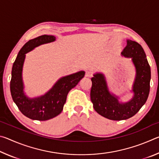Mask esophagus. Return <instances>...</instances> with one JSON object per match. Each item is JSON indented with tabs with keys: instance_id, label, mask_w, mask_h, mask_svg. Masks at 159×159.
I'll return each mask as SVG.
<instances>
[{
	"instance_id": "esophagus-1",
	"label": "esophagus",
	"mask_w": 159,
	"mask_h": 159,
	"mask_svg": "<svg viewBox=\"0 0 159 159\" xmlns=\"http://www.w3.org/2000/svg\"><path fill=\"white\" fill-rule=\"evenodd\" d=\"M85 76L86 77H91L92 76V72H90V71H86Z\"/></svg>"
}]
</instances>
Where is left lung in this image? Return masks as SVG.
<instances>
[{"mask_svg": "<svg viewBox=\"0 0 159 159\" xmlns=\"http://www.w3.org/2000/svg\"><path fill=\"white\" fill-rule=\"evenodd\" d=\"M127 45L121 56L130 58L135 69V77L130 92L133 96L125 102L109 90L105 75L101 72L93 74L90 99L93 108L99 115L110 120H125L133 116L147 102L150 90L151 68L146 54L138 43L126 40Z\"/></svg>", "mask_w": 159, "mask_h": 159, "instance_id": "obj_1", "label": "left lung"}]
</instances>
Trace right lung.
I'll list each match as a JSON object with an SVG mask.
<instances>
[{
    "label": "right lung",
    "instance_id": "add662e5",
    "mask_svg": "<svg viewBox=\"0 0 159 159\" xmlns=\"http://www.w3.org/2000/svg\"><path fill=\"white\" fill-rule=\"evenodd\" d=\"M56 41L54 36L43 35L26 43L18 52L13 63L10 80V92L13 101L25 116L37 120H47L62 111L66 96L85 76L80 71L60 78L44 95L31 98L26 95L23 82V66L26 54L40 45Z\"/></svg>",
    "mask_w": 159,
    "mask_h": 159
}]
</instances>
